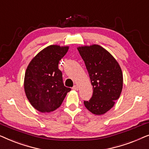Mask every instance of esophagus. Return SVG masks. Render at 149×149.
Returning <instances> with one entry per match:
<instances>
[{
    "instance_id": "obj_1",
    "label": "esophagus",
    "mask_w": 149,
    "mask_h": 149,
    "mask_svg": "<svg viewBox=\"0 0 149 149\" xmlns=\"http://www.w3.org/2000/svg\"><path fill=\"white\" fill-rule=\"evenodd\" d=\"M72 89H73V90H77H77H78L79 87H78V86H77V85H74V86L72 87Z\"/></svg>"
}]
</instances>
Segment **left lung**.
<instances>
[{
    "mask_svg": "<svg viewBox=\"0 0 149 149\" xmlns=\"http://www.w3.org/2000/svg\"><path fill=\"white\" fill-rule=\"evenodd\" d=\"M78 51L93 86L92 96L84 101L85 107L95 115H102L113 107L121 93V67L109 52L97 45L80 47Z\"/></svg>",
    "mask_w": 149,
    "mask_h": 149,
    "instance_id": "1",
    "label": "left lung"
}]
</instances>
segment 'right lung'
I'll return each instance as SVG.
<instances>
[{"label": "right lung", "instance_id": "add662e5", "mask_svg": "<svg viewBox=\"0 0 149 149\" xmlns=\"http://www.w3.org/2000/svg\"><path fill=\"white\" fill-rule=\"evenodd\" d=\"M68 47L50 45L38 53L28 66L24 78L26 97L34 109L49 113L60 107L70 88L64 86L59 61Z\"/></svg>", "mask_w": 149, "mask_h": 149}]
</instances>
